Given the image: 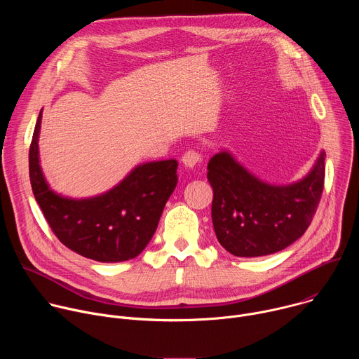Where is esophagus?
<instances>
[{"instance_id":"34e87169","label":"esophagus","mask_w":359,"mask_h":359,"mask_svg":"<svg viewBox=\"0 0 359 359\" xmlns=\"http://www.w3.org/2000/svg\"><path fill=\"white\" fill-rule=\"evenodd\" d=\"M201 161H203L201 155H200L198 151H196V150H187V151L184 153V155L182 156L183 165H184L186 168H190V169L198 166V165L201 163Z\"/></svg>"}]
</instances>
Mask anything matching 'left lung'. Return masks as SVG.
I'll return each instance as SVG.
<instances>
[{
    "mask_svg": "<svg viewBox=\"0 0 359 359\" xmlns=\"http://www.w3.org/2000/svg\"><path fill=\"white\" fill-rule=\"evenodd\" d=\"M325 151L302 180L273 186L248 173L227 151L208 165L212 219L219 243L237 257H260L298 240L313 222L325 177Z\"/></svg>",
    "mask_w": 359,
    "mask_h": 359,
    "instance_id": "left-lung-1",
    "label": "left lung"
}]
</instances>
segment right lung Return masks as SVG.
<instances>
[{
    "mask_svg": "<svg viewBox=\"0 0 359 359\" xmlns=\"http://www.w3.org/2000/svg\"><path fill=\"white\" fill-rule=\"evenodd\" d=\"M41 119L39 112L29 146V180L50 230L64 245L86 259L100 263L135 259L155 234L177 184V162L143 163L104 194L67 198L49 189L39 166Z\"/></svg>",
    "mask_w": 359,
    "mask_h": 359,
    "instance_id": "1",
    "label": "right lung"
}]
</instances>
